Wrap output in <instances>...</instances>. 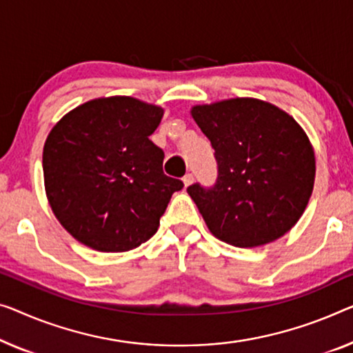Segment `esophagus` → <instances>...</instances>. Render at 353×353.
<instances>
[{
	"instance_id": "obj_1",
	"label": "esophagus",
	"mask_w": 353,
	"mask_h": 353,
	"mask_svg": "<svg viewBox=\"0 0 353 353\" xmlns=\"http://www.w3.org/2000/svg\"><path fill=\"white\" fill-rule=\"evenodd\" d=\"M182 181H183V185H185V187L190 185V183L193 182V174H192V172H188V174L183 176Z\"/></svg>"
}]
</instances>
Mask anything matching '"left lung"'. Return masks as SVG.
Returning a JSON list of instances; mask_svg holds the SVG:
<instances>
[{
	"mask_svg": "<svg viewBox=\"0 0 353 353\" xmlns=\"http://www.w3.org/2000/svg\"><path fill=\"white\" fill-rule=\"evenodd\" d=\"M192 117L217 161L212 187L187 188L210 233L231 245L256 247L290 231L315 177L314 150L301 126L254 98L194 106Z\"/></svg>",
	"mask_w": 353,
	"mask_h": 353,
	"instance_id": "left-lung-1",
	"label": "left lung"
}]
</instances>
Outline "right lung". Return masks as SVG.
<instances>
[{
	"label": "right lung",
	"mask_w": 353,
	"mask_h": 353,
	"mask_svg": "<svg viewBox=\"0 0 353 353\" xmlns=\"http://www.w3.org/2000/svg\"><path fill=\"white\" fill-rule=\"evenodd\" d=\"M163 109L130 97L88 101L66 114L42 152L55 217L79 243L125 252L157 233L183 182L163 172L165 152L149 139Z\"/></svg>",
	"instance_id": "add662e5"
}]
</instances>
